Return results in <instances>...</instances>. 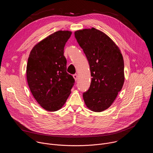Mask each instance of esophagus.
<instances>
[{"mask_svg":"<svg viewBox=\"0 0 153 153\" xmlns=\"http://www.w3.org/2000/svg\"><path fill=\"white\" fill-rule=\"evenodd\" d=\"M73 77H74V79H75V80L76 81V80H77V77H78V76H77V74H74V75H73Z\"/></svg>","mask_w":153,"mask_h":153,"instance_id":"1","label":"esophagus"}]
</instances>
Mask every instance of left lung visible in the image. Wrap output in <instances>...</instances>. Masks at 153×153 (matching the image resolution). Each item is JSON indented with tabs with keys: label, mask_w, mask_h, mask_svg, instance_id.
Instances as JSON below:
<instances>
[{
	"label": "left lung",
	"mask_w": 153,
	"mask_h": 153,
	"mask_svg": "<svg viewBox=\"0 0 153 153\" xmlns=\"http://www.w3.org/2000/svg\"><path fill=\"white\" fill-rule=\"evenodd\" d=\"M74 35L88 60L92 76L89 90L83 94L84 102L91 111L102 112L113 104L123 85L122 54L110 37L94 28L77 30Z\"/></svg>",
	"instance_id": "obj_1"
}]
</instances>
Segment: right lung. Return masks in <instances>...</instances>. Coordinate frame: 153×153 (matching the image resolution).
Instances as JSON below:
<instances>
[{
	"instance_id": "obj_1",
	"label": "right lung",
	"mask_w": 153,
	"mask_h": 153,
	"mask_svg": "<svg viewBox=\"0 0 153 153\" xmlns=\"http://www.w3.org/2000/svg\"><path fill=\"white\" fill-rule=\"evenodd\" d=\"M72 34L58 31L43 39L31 50L27 65V79L37 102L45 110L58 111L66 102L74 85L67 72L63 56L66 42Z\"/></svg>"
}]
</instances>
